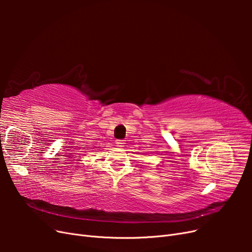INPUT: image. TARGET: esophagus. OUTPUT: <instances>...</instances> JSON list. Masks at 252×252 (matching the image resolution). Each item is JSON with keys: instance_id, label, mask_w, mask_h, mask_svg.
Returning <instances> with one entry per match:
<instances>
[{"instance_id": "1", "label": "esophagus", "mask_w": 252, "mask_h": 252, "mask_svg": "<svg viewBox=\"0 0 252 252\" xmlns=\"http://www.w3.org/2000/svg\"><path fill=\"white\" fill-rule=\"evenodd\" d=\"M125 145V141L124 140H118L117 141V146L118 147H124Z\"/></svg>"}]
</instances>
